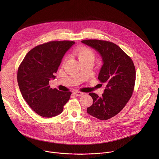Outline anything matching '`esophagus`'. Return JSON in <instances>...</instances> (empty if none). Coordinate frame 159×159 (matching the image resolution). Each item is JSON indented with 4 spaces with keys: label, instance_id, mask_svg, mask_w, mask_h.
Wrapping results in <instances>:
<instances>
[{
    "label": "esophagus",
    "instance_id": "esophagus-1",
    "mask_svg": "<svg viewBox=\"0 0 159 159\" xmlns=\"http://www.w3.org/2000/svg\"><path fill=\"white\" fill-rule=\"evenodd\" d=\"M74 94L76 96H83V95L84 94V93L78 91V90H75V91L74 93Z\"/></svg>",
    "mask_w": 159,
    "mask_h": 159
}]
</instances>
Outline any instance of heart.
Masks as SVG:
<instances>
[{"label": "heart", "instance_id": "1", "mask_svg": "<svg viewBox=\"0 0 159 159\" xmlns=\"http://www.w3.org/2000/svg\"><path fill=\"white\" fill-rule=\"evenodd\" d=\"M75 54L77 55L80 61L83 60H90L94 61L95 58V55L93 51L85 47L79 48L75 50Z\"/></svg>", "mask_w": 159, "mask_h": 159}]
</instances>
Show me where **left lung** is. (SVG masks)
Returning <instances> with one entry per match:
<instances>
[{
  "instance_id": "1",
  "label": "left lung",
  "mask_w": 159,
  "mask_h": 159,
  "mask_svg": "<svg viewBox=\"0 0 159 159\" xmlns=\"http://www.w3.org/2000/svg\"><path fill=\"white\" fill-rule=\"evenodd\" d=\"M81 42L94 49L101 57L103 64L98 79L106 84L101 98L95 93H89L93 104L87 107V112L99 120H108L119 113L131 97L135 67L131 58L115 43L98 39Z\"/></svg>"
}]
</instances>
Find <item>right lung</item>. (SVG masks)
<instances>
[{"instance_id":"add662e5","label":"right lung","mask_w":159,"mask_h":159,"mask_svg":"<svg viewBox=\"0 0 159 159\" xmlns=\"http://www.w3.org/2000/svg\"><path fill=\"white\" fill-rule=\"evenodd\" d=\"M74 41H55L34 47L25 56L17 71L21 94L30 107L44 118L62 112L71 92L50 88L49 81L55 79L61 60Z\"/></svg>"}]
</instances>
